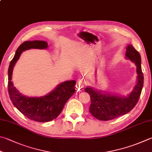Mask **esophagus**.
<instances>
[{"instance_id":"obj_1","label":"esophagus","mask_w":152,"mask_h":152,"mask_svg":"<svg viewBox=\"0 0 152 152\" xmlns=\"http://www.w3.org/2000/svg\"><path fill=\"white\" fill-rule=\"evenodd\" d=\"M85 85H86V82L85 81H83V80L80 79L77 82L76 87L78 88L79 90H82L83 88L85 87Z\"/></svg>"}]
</instances>
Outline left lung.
Instances as JSON below:
<instances>
[{"mask_svg":"<svg viewBox=\"0 0 152 152\" xmlns=\"http://www.w3.org/2000/svg\"><path fill=\"white\" fill-rule=\"evenodd\" d=\"M126 58L134 62L136 66L137 83L127 96L102 92L88 87L85 92L89 94L91 103V114L100 121H107L129 113L135 107L141 94L144 85V75L141 67V56L132 45L126 47Z\"/></svg>","mask_w":152,"mask_h":152,"instance_id":"8db88e82","label":"left lung"}]
</instances>
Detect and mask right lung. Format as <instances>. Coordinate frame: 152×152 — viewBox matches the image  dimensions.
Masks as SVG:
<instances>
[{
    "label": "right lung",
    "mask_w": 152,
    "mask_h": 152,
    "mask_svg": "<svg viewBox=\"0 0 152 152\" xmlns=\"http://www.w3.org/2000/svg\"><path fill=\"white\" fill-rule=\"evenodd\" d=\"M48 47V43L44 41L24 42L16 50L8 68V93L12 104L28 118L39 122L51 121L59 115L65 103L75 92L76 81L71 80L61 83L44 96L29 97L20 93L11 80L14 65L23 51L30 49L44 50Z\"/></svg>",
    "instance_id": "add662e5"
}]
</instances>
